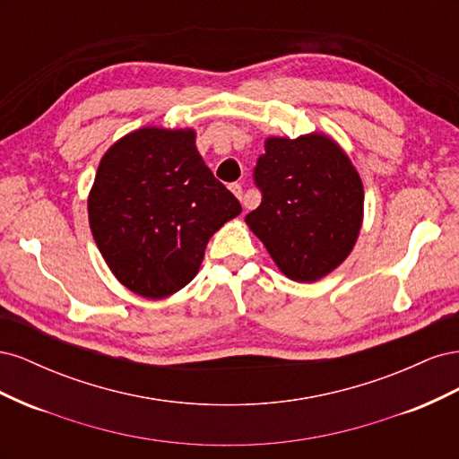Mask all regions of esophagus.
Masks as SVG:
<instances>
[{"mask_svg":"<svg viewBox=\"0 0 459 459\" xmlns=\"http://www.w3.org/2000/svg\"><path fill=\"white\" fill-rule=\"evenodd\" d=\"M230 189H231V193H233V195L238 197V199L243 197V187H241V184H231Z\"/></svg>","mask_w":459,"mask_h":459,"instance_id":"1","label":"esophagus"}]
</instances>
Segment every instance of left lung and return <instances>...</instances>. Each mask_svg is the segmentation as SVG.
Returning <instances> with one entry per match:
<instances>
[{
	"label": "left lung",
	"mask_w": 459,
	"mask_h": 459,
	"mask_svg": "<svg viewBox=\"0 0 459 459\" xmlns=\"http://www.w3.org/2000/svg\"><path fill=\"white\" fill-rule=\"evenodd\" d=\"M255 166L262 193L245 221L289 280H322L351 255L364 187L346 152L324 134L268 137Z\"/></svg>",
	"instance_id": "left-lung-1"
}]
</instances>
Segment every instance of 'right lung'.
I'll use <instances>...</instances> for the list:
<instances>
[{"label":"right lung","mask_w":459,"mask_h":459,"mask_svg":"<svg viewBox=\"0 0 459 459\" xmlns=\"http://www.w3.org/2000/svg\"><path fill=\"white\" fill-rule=\"evenodd\" d=\"M241 214L193 130L140 128L110 147L88 197L93 239L132 293L164 299L197 275L208 239Z\"/></svg>","instance_id":"add662e5"}]
</instances>
